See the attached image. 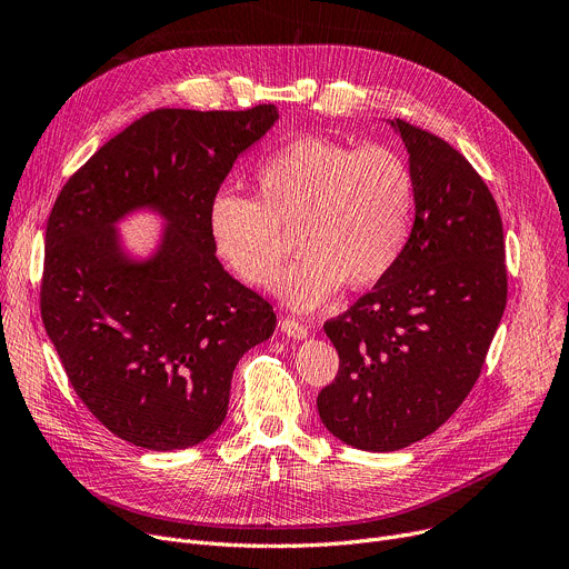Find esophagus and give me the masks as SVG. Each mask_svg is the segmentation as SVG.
<instances>
[{"label":"esophagus","instance_id":"1","mask_svg":"<svg viewBox=\"0 0 569 569\" xmlns=\"http://www.w3.org/2000/svg\"><path fill=\"white\" fill-rule=\"evenodd\" d=\"M279 327H281L283 335H288V337H292V339H307V337H309V327H307L305 322H300V320L290 318V316L281 318V320H279Z\"/></svg>","mask_w":569,"mask_h":569}]
</instances>
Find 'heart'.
<instances>
[{"label": "heart", "mask_w": 569, "mask_h": 569, "mask_svg": "<svg viewBox=\"0 0 569 569\" xmlns=\"http://www.w3.org/2000/svg\"><path fill=\"white\" fill-rule=\"evenodd\" d=\"M260 200L223 189L209 204V234L237 279L272 286L297 230L300 260L279 288L300 309L341 283H378L399 260L412 226L415 172L390 144L357 147L307 136L281 144L256 174Z\"/></svg>", "instance_id": "obj_1"}]
</instances>
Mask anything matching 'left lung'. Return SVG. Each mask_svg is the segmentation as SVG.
<instances>
[{
	"instance_id": "left-lung-1",
	"label": "left lung",
	"mask_w": 569,
	"mask_h": 569,
	"mask_svg": "<svg viewBox=\"0 0 569 569\" xmlns=\"http://www.w3.org/2000/svg\"><path fill=\"white\" fill-rule=\"evenodd\" d=\"M415 172V223L373 290L325 322L339 373L318 395L346 445L395 452L445 425L482 373L507 305L498 204L468 159L397 119Z\"/></svg>"
}]
</instances>
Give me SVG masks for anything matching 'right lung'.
I'll list each match as a JSON object with an SVG mask.
<instances>
[{"instance_id": "right-lung-1", "label": "right lung", "mask_w": 569, "mask_h": 569, "mask_svg": "<svg viewBox=\"0 0 569 569\" xmlns=\"http://www.w3.org/2000/svg\"><path fill=\"white\" fill-rule=\"evenodd\" d=\"M277 117L272 103L152 110L80 166L52 204L41 318L76 395L117 438L170 452L212 436L239 357L274 332L272 305L217 260L209 204ZM144 203L169 232L152 261L131 263L111 223Z\"/></svg>"}]
</instances>
